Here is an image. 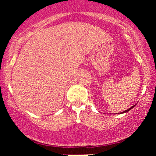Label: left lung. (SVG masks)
Instances as JSON below:
<instances>
[{
  "instance_id": "obj_1",
  "label": "left lung",
  "mask_w": 156,
  "mask_h": 156,
  "mask_svg": "<svg viewBox=\"0 0 156 156\" xmlns=\"http://www.w3.org/2000/svg\"><path fill=\"white\" fill-rule=\"evenodd\" d=\"M135 106V105H133V106H132V107H130V108H128V109H127V110H125V112H121V113H119V114H123V113H126V112H129V111L130 110V109H132L133 108V107Z\"/></svg>"
}]
</instances>
